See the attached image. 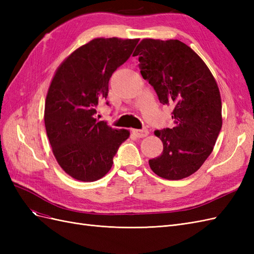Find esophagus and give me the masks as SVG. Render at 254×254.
I'll return each instance as SVG.
<instances>
[{
	"label": "esophagus",
	"instance_id": "obj_1",
	"mask_svg": "<svg viewBox=\"0 0 254 254\" xmlns=\"http://www.w3.org/2000/svg\"><path fill=\"white\" fill-rule=\"evenodd\" d=\"M132 133L137 136V137H144L148 134V130L146 128L143 129H133L132 130Z\"/></svg>",
	"mask_w": 254,
	"mask_h": 254
}]
</instances>
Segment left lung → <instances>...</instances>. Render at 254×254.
Masks as SVG:
<instances>
[{"label":"left lung","mask_w":254,"mask_h":254,"mask_svg":"<svg viewBox=\"0 0 254 254\" xmlns=\"http://www.w3.org/2000/svg\"><path fill=\"white\" fill-rule=\"evenodd\" d=\"M133 56L160 103L174 108V126L155 131L163 151L149 166L164 179L187 178L211 155L221 130L217 83L203 60L179 40L143 39Z\"/></svg>","instance_id":"1"}]
</instances>
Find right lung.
I'll use <instances>...</instances> for the list:
<instances>
[{
  "mask_svg": "<svg viewBox=\"0 0 254 254\" xmlns=\"http://www.w3.org/2000/svg\"><path fill=\"white\" fill-rule=\"evenodd\" d=\"M137 42L96 38L73 52L54 75L45 99V129L58 164L76 180L103 178L129 137L128 130L114 129L94 115L98 103L108 96L113 72L131 56Z\"/></svg>",
  "mask_w": 254,
  "mask_h": 254,
  "instance_id": "right-lung-1",
  "label": "right lung"
}]
</instances>
